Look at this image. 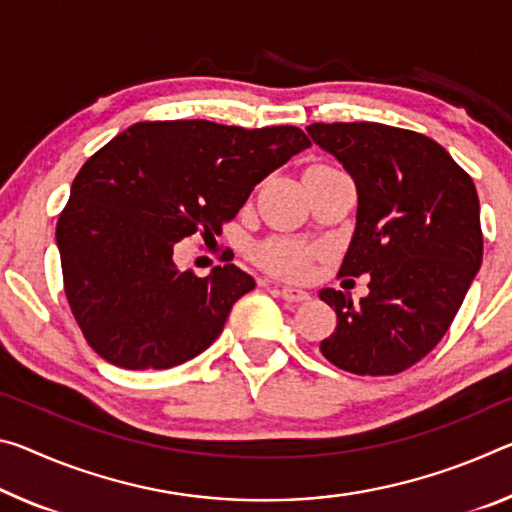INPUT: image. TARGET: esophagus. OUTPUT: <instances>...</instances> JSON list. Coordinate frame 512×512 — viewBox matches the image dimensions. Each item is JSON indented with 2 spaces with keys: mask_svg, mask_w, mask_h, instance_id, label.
<instances>
[{
  "mask_svg": "<svg viewBox=\"0 0 512 512\" xmlns=\"http://www.w3.org/2000/svg\"><path fill=\"white\" fill-rule=\"evenodd\" d=\"M278 294L287 300V303H303V300L310 298V294L298 287H278Z\"/></svg>",
  "mask_w": 512,
  "mask_h": 512,
  "instance_id": "esophagus-1",
  "label": "esophagus"
}]
</instances>
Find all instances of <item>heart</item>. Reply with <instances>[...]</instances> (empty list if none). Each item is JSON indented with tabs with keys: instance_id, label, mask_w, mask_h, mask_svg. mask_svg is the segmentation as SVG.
I'll return each instance as SVG.
<instances>
[{
	"instance_id": "obj_1",
	"label": "heart",
	"mask_w": 512,
	"mask_h": 512,
	"mask_svg": "<svg viewBox=\"0 0 512 512\" xmlns=\"http://www.w3.org/2000/svg\"><path fill=\"white\" fill-rule=\"evenodd\" d=\"M257 264L262 269L275 275H285V278H305L310 271L312 250L300 246V243L287 239H271L264 241L255 253Z\"/></svg>"
}]
</instances>
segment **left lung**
<instances>
[{"instance_id":"left-lung-1","label":"left lung","mask_w":512,"mask_h":512,"mask_svg":"<svg viewBox=\"0 0 512 512\" xmlns=\"http://www.w3.org/2000/svg\"><path fill=\"white\" fill-rule=\"evenodd\" d=\"M307 134L358 189L339 275L371 278L360 303L344 291H319L337 314L321 353L358 376H394L433 351L481 269L476 186L440 143L410 129L314 123Z\"/></svg>"}]
</instances>
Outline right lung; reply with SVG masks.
I'll return each instance as SVG.
<instances>
[{
	"instance_id": "obj_1",
	"label": "right lung",
	"mask_w": 512,
	"mask_h": 512,
	"mask_svg": "<svg viewBox=\"0 0 512 512\" xmlns=\"http://www.w3.org/2000/svg\"><path fill=\"white\" fill-rule=\"evenodd\" d=\"M310 145L291 125L154 120L97 150L56 223L63 289L93 351L139 371L170 369L212 346L255 280L234 264L207 278L180 271L175 243L221 234L255 184Z\"/></svg>"
}]
</instances>
